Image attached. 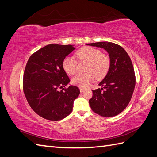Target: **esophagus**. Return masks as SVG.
<instances>
[{
    "label": "esophagus",
    "instance_id": "esophagus-1",
    "mask_svg": "<svg viewBox=\"0 0 157 157\" xmlns=\"http://www.w3.org/2000/svg\"><path fill=\"white\" fill-rule=\"evenodd\" d=\"M84 88H80V92H84Z\"/></svg>",
    "mask_w": 157,
    "mask_h": 157
}]
</instances>
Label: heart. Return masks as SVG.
I'll list each match as a JSON object with an SVG mask.
<instances>
[{"label": "heart", "instance_id": "1", "mask_svg": "<svg viewBox=\"0 0 157 157\" xmlns=\"http://www.w3.org/2000/svg\"><path fill=\"white\" fill-rule=\"evenodd\" d=\"M76 56L80 61H88L86 73H77L72 78V83L84 88L95 79L101 78L109 71L110 60L108 57L101 54V52L92 47H84L76 52ZM77 62L71 57L65 58L62 63L64 71L68 75H73L77 71Z\"/></svg>", "mask_w": 157, "mask_h": 157}]
</instances>
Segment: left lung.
<instances>
[{
	"instance_id": "left-lung-1",
	"label": "left lung",
	"mask_w": 157,
	"mask_h": 157,
	"mask_svg": "<svg viewBox=\"0 0 157 157\" xmlns=\"http://www.w3.org/2000/svg\"><path fill=\"white\" fill-rule=\"evenodd\" d=\"M105 50L110 58L108 72L99 83L101 88L92 90L89 100L92 110L104 117L121 113L130 101L136 85L134 69L130 56L121 46L110 42L86 44Z\"/></svg>"
}]
</instances>
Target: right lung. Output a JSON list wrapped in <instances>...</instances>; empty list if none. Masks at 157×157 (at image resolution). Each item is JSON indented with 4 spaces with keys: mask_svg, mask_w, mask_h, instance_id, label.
<instances>
[{
    "mask_svg": "<svg viewBox=\"0 0 157 157\" xmlns=\"http://www.w3.org/2000/svg\"><path fill=\"white\" fill-rule=\"evenodd\" d=\"M75 49L73 45L50 44L35 52L27 61L23 92L33 110L45 119L60 121L67 117L79 96L78 88L73 85L58 90L70 82L62 63Z\"/></svg>",
    "mask_w": 157,
    "mask_h": 157,
    "instance_id": "right-lung-1",
    "label": "right lung"
}]
</instances>
